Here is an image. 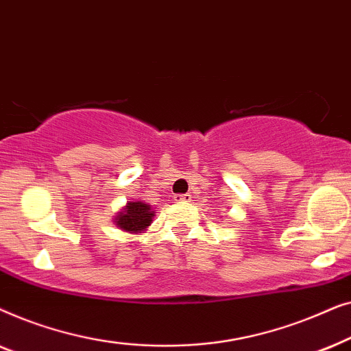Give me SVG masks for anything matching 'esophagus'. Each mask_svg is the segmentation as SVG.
<instances>
[{
    "instance_id": "34e87169",
    "label": "esophagus",
    "mask_w": 351,
    "mask_h": 351,
    "mask_svg": "<svg viewBox=\"0 0 351 351\" xmlns=\"http://www.w3.org/2000/svg\"><path fill=\"white\" fill-rule=\"evenodd\" d=\"M190 199H191V195H189V193H185V195H176V196H174L176 203H189Z\"/></svg>"
}]
</instances>
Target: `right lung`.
<instances>
[{"instance_id": "right-lung-1", "label": "right lung", "mask_w": 351, "mask_h": 351, "mask_svg": "<svg viewBox=\"0 0 351 351\" xmlns=\"http://www.w3.org/2000/svg\"><path fill=\"white\" fill-rule=\"evenodd\" d=\"M153 215H155V210L150 208V204L142 203V201H129L113 222L124 232L142 233L150 227Z\"/></svg>"}]
</instances>
